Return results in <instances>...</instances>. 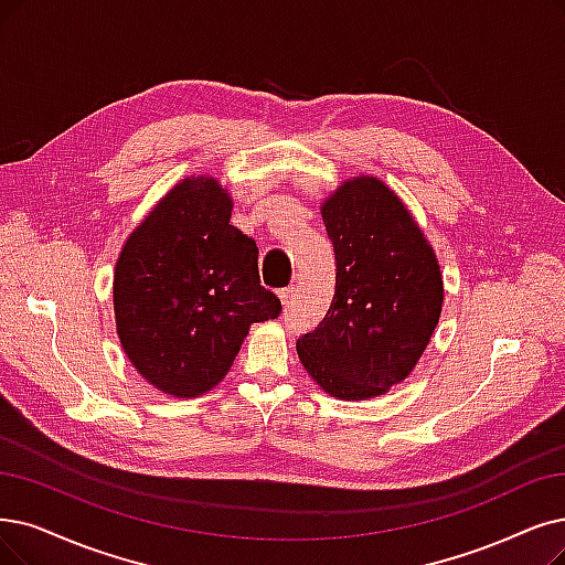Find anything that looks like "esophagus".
Wrapping results in <instances>:
<instances>
[{
	"label": "esophagus",
	"mask_w": 565,
	"mask_h": 565,
	"mask_svg": "<svg viewBox=\"0 0 565 565\" xmlns=\"http://www.w3.org/2000/svg\"><path fill=\"white\" fill-rule=\"evenodd\" d=\"M291 295H295V287H285V289H280V291H278V297H280L282 306H289V299H291Z\"/></svg>",
	"instance_id": "obj_1"
}]
</instances>
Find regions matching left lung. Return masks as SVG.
<instances>
[{
	"label": "left lung",
	"instance_id": "obj_1",
	"mask_svg": "<svg viewBox=\"0 0 565 565\" xmlns=\"http://www.w3.org/2000/svg\"><path fill=\"white\" fill-rule=\"evenodd\" d=\"M335 291L324 320L297 341L303 369L343 401L385 394L411 375L443 310V276L403 201L356 175L324 204Z\"/></svg>",
	"mask_w": 565,
	"mask_h": 565
}]
</instances>
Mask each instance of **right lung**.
Returning <instances> with one entry per match:
<instances>
[{"mask_svg": "<svg viewBox=\"0 0 565 565\" xmlns=\"http://www.w3.org/2000/svg\"><path fill=\"white\" fill-rule=\"evenodd\" d=\"M232 196L211 175L185 178L131 232L113 276L125 354L178 398L211 392L255 322L280 299L262 287L257 243L236 230Z\"/></svg>", "mask_w": 565, "mask_h": 565, "instance_id": "1", "label": "right lung"}]
</instances>
